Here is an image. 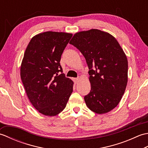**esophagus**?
I'll return each instance as SVG.
<instances>
[{
	"label": "esophagus",
	"mask_w": 148,
	"mask_h": 148,
	"mask_svg": "<svg viewBox=\"0 0 148 148\" xmlns=\"http://www.w3.org/2000/svg\"><path fill=\"white\" fill-rule=\"evenodd\" d=\"M73 81H74V83L75 84H77L78 82H79V77H76V78H73Z\"/></svg>",
	"instance_id": "1"
}]
</instances>
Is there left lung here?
<instances>
[{"label":"left lung","mask_w":148,"mask_h":148,"mask_svg":"<svg viewBox=\"0 0 148 148\" xmlns=\"http://www.w3.org/2000/svg\"><path fill=\"white\" fill-rule=\"evenodd\" d=\"M69 44L79 50L90 71V92L84 96L91 111L104 114L120 102L128 81V60L114 36L98 29L77 32Z\"/></svg>","instance_id":"1"}]
</instances>
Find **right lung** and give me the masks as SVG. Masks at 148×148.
I'll return each mask as SVG.
<instances>
[{
  "instance_id": "add662e5",
  "label": "right lung",
  "mask_w": 148,
  "mask_h": 148,
  "mask_svg": "<svg viewBox=\"0 0 148 148\" xmlns=\"http://www.w3.org/2000/svg\"><path fill=\"white\" fill-rule=\"evenodd\" d=\"M72 36L62 32L40 33L31 39L25 51L20 67L22 83L31 103L45 116L61 112L73 91L74 82L62 73L60 64Z\"/></svg>"
}]
</instances>
